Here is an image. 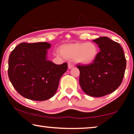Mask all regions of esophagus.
Segmentation results:
<instances>
[{
    "mask_svg": "<svg viewBox=\"0 0 134 134\" xmlns=\"http://www.w3.org/2000/svg\"><path fill=\"white\" fill-rule=\"evenodd\" d=\"M74 67V65L73 64L71 63H69L68 64V68H69V69H71V68H73Z\"/></svg>",
    "mask_w": 134,
    "mask_h": 134,
    "instance_id": "esophagus-1",
    "label": "esophagus"
}]
</instances>
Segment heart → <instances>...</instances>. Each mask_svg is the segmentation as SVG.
Segmentation results:
<instances>
[{
    "instance_id": "1",
    "label": "heart",
    "mask_w": 134,
    "mask_h": 134,
    "mask_svg": "<svg viewBox=\"0 0 134 134\" xmlns=\"http://www.w3.org/2000/svg\"><path fill=\"white\" fill-rule=\"evenodd\" d=\"M98 49L94 43H76L63 45L61 52H57L56 55L61 56L68 59H75L77 63L83 64H88L96 58Z\"/></svg>"
}]
</instances>
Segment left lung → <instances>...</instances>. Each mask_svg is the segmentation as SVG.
I'll use <instances>...</instances> for the list:
<instances>
[{"label": "left lung", "mask_w": 134, "mask_h": 134, "mask_svg": "<svg viewBox=\"0 0 134 134\" xmlns=\"http://www.w3.org/2000/svg\"><path fill=\"white\" fill-rule=\"evenodd\" d=\"M100 52L90 64L77 65L80 71L79 84L85 94L102 97L118 88L122 82L126 66L124 52L117 42L107 37L93 40Z\"/></svg>", "instance_id": "8db88e82"}]
</instances>
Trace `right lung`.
<instances>
[{"mask_svg":"<svg viewBox=\"0 0 134 134\" xmlns=\"http://www.w3.org/2000/svg\"><path fill=\"white\" fill-rule=\"evenodd\" d=\"M47 42L19 44L8 59L9 79L20 94L25 98L43 101L57 92L61 77L67 70V64L57 65L48 60Z\"/></svg>","mask_w":134,"mask_h":134,"instance_id":"1","label":"right lung"}]
</instances>
